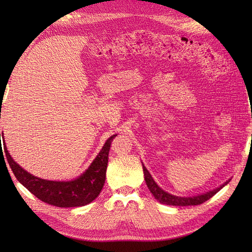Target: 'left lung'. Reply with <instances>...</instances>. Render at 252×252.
I'll use <instances>...</instances> for the list:
<instances>
[{
  "mask_svg": "<svg viewBox=\"0 0 252 252\" xmlns=\"http://www.w3.org/2000/svg\"><path fill=\"white\" fill-rule=\"evenodd\" d=\"M142 167H143V173H144V180L147 182L149 190L151 191V193L155 195V198L158 200V201H160L163 204H169V206H197V204H201L203 202H206L207 200H209L211 197H213V195L218 192L220 189H222V188L229 182L227 181L224 185L220 186L219 188H217V189L209 191V192L204 194L197 195V197H187V198L177 197V195L170 194L168 192H165L164 190H162L161 188L155 182V180H153L151 174L149 173L147 168L144 167V165H142Z\"/></svg>",
  "mask_w": 252,
  "mask_h": 252,
  "instance_id": "obj_1",
  "label": "left lung"
}]
</instances>
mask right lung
<instances>
[{"label": "right lung", "mask_w": 252, "mask_h": 252, "mask_svg": "<svg viewBox=\"0 0 252 252\" xmlns=\"http://www.w3.org/2000/svg\"><path fill=\"white\" fill-rule=\"evenodd\" d=\"M117 134L106 140L99 155L92 162L90 167L83 174L72 181H49L32 176L25 171L8 155V151L4 143L2 133V141L8 164L13 171L15 178L27 188L30 192L33 193L37 199L45 203L52 204L60 208L82 207L92 202L100 194L105 181V172L108 167L109 151L111 142ZM1 141V133H0ZM0 147L2 144L0 142ZM2 151V149H1Z\"/></svg>", "instance_id": "add662e5"}]
</instances>
